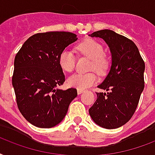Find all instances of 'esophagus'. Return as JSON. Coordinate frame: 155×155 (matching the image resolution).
<instances>
[{"label": "esophagus", "instance_id": "esophagus-1", "mask_svg": "<svg viewBox=\"0 0 155 155\" xmlns=\"http://www.w3.org/2000/svg\"><path fill=\"white\" fill-rule=\"evenodd\" d=\"M83 92H84L83 90H80V89H78V94H82Z\"/></svg>", "mask_w": 155, "mask_h": 155}]
</instances>
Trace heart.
<instances>
[{"instance_id": "1", "label": "heart", "mask_w": 155, "mask_h": 155, "mask_svg": "<svg viewBox=\"0 0 155 155\" xmlns=\"http://www.w3.org/2000/svg\"><path fill=\"white\" fill-rule=\"evenodd\" d=\"M77 50L84 56L91 59V62L90 69L97 72L99 74L106 73L108 68V61L105 57L104 47L99 42L94 39H87L78 44ZM59 64L64 71L70 73L75 67V56L69 49H64L59 56ZM98 81L96 74L94 73L76 74L67 79V84L71 87L85 90L93 86Z\"/></svg>"}]
</instances>
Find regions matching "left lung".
<instances>
[{"label":"left lung","instance_id":"left-lung-1","mask_svg":"<svg viewBox=\"0 0 155 155\" xmlns=\"http://www.w3.org/2000/svg\"><path fill=\"white\" fill-rule=\"evenodd\" d=\"M89 36L104 39L111 56L110 70L98 86L107 93H96L89 113L99 126L117 129L131 119L137 107L144 90L145 63L136 44L113 31L101 30Z\"/></svg>","mask_w":155,"mask_h":155}]
</instances>
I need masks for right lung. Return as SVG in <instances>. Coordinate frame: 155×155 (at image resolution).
<instances>
[{"label":"right lung","instance_id":"add662e5","mask_svg":"<svg viewBox=\"0 0 155 155\" xmlns=\"http://www.w3.org/2000/svg\"><path fill=\"white\" fill-rule=\"evenodd\" d=\"M77 40V35L71 32L39 33L30 37L15 56L12 84L18 107L35 126L57 125L78 95L76 89L57 88L64 82L59 56Z\"/></svg>","mask_w":155,"mask_h":155}]
</instances>
